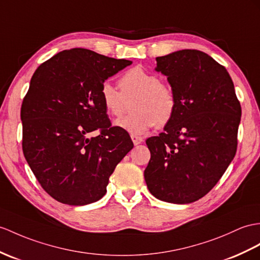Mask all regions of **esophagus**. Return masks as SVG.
<instances>
[{"label": "esophagus", "mask_w": 260, "mask_h": 260, "mask_svg": "<svg viewBox=\"0 0 260 260\" xmlns=\"http://www.w3.org/2000/svg\"><path fill=\"white\" fill-rule=\"evenodd\" d=\"M131 139H132V141H134L135 145H138V144H140V143L143 142V139L141 137H138V136H135V135L131 136Z\"/></svg>", "instance_id": "obj_1"}]
</instances>
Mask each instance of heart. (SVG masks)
Wrapping results in <instances>:
<instances>
[{
  "mask_svg": "<svg viewBox=\"0 0 260 260\" xmlns=\"http://www.w3.org/2000/svg\"><path fill=\"white\" fill-rule=\"evenodd\" d=\"M120 91L109 81L101 85V101L107 112L120 118L126 110V100L132 101L130 116L116 124L132 135L141 136L153 126H164L176 110V97L171 86L160 81L153 73L141 67L126 71L119 80Z\"/></svg>",
  "mask_w": 260,
  "mask_h": 260,
  "instance_id": "obj_1",
  "label": "heart"
}]
</instances>
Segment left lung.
Listing matches in <instances>:
<instances>
[{
    "mask_svg": "<svg viewBox=\"0 0 260 260\" xmlns=\"http://www.w3.org/2000/svg\"><path fill=\"white\" fill-rule=\"evenodd\" d=\"M155 59L176 110L164 132L145 141L151 159L144 180L156 199L192 203L216 185L235 156L242 107L229 72L207 54L182 49Z\"/></svg>",
    "mask_w": 260,
    "mask_h": 260,
    "instance_id": "left-lung-1",
    "label": "left lung"
}]
</instances>
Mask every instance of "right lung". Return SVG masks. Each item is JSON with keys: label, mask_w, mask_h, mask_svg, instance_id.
I'll return each instance as SVG.
<instances>
[{"label": "right lung", "mask_w": 260, "mask_h": 260, "mask_svg": "<svg viewBox=\"0 0 260 260\" xmlns=\"http://www.w3.org/2000/svg\"><path fill=\"white\" fill-rule=\"evenodd\" d=\"M132 64L86 48L66 49L36 69L21 108L22 148L47 194L86 205L107 192L117 164L134 148L112 126L100 96L105 80ZM97 129V137L88 138Z\"/></svg>", "instance_id": "add662e5"}]
</instances>
